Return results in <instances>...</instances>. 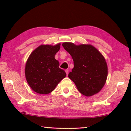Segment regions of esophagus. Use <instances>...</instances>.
I'll list each match as a JSON object with an SVG mask.
<instances>
[{"label": "esophagus", "mask_w": 131, "mask_h": 131, "mask_svg": "<svg viewBox=\"0 0 131 131\" xmlns=\"http://www.w3.org/2000/svg\"><path fill=\"white\" fill-rule=\"evenodd\" d=\"M65 72H66V75H68V74H69V70H68V69H66V70H65Z\"/></svg>", "instance_id": "obj_1"}]
</instances>
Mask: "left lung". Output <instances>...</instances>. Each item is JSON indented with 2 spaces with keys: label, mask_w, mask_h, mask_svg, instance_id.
<instances>
[{
  "label": "left lung",
  "mask_w": 131,
  "mask_h": 131,
  "mask_svg": "<svg viewBox=\"0 0 131 131\" xmlns=\"http://www.w3.org/2000/svg\"><path fill=\"white\" fill-rule=\"evenodd\" d=\"M62 45L73 58L74 68L68 77L78 90L87 97L99 93L107 77V65L103 55L91 44L64 42Z\"/></svg>",
  "instance_id": "8db88e82"
}]
</instances>
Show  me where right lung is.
Here are the masks:
<instances>
[{"label": "right lung", "instance_id": "1", "mask_svg": "<svg viewBox=\"0 0 131 131\" xmlns=\"http://www.w3.org/2000/svg\"><path fill=\"white\" fill-rule=\"evenodd\" d=\"M60 43L55 46L40 45L27 59L25 73L29 86L35 92L47 94L52 92L61 80L66 76L59 68L54 56L60 49Z\"/></svg>", "mask_w": 131, "mask_h": 131}]
</instances>
